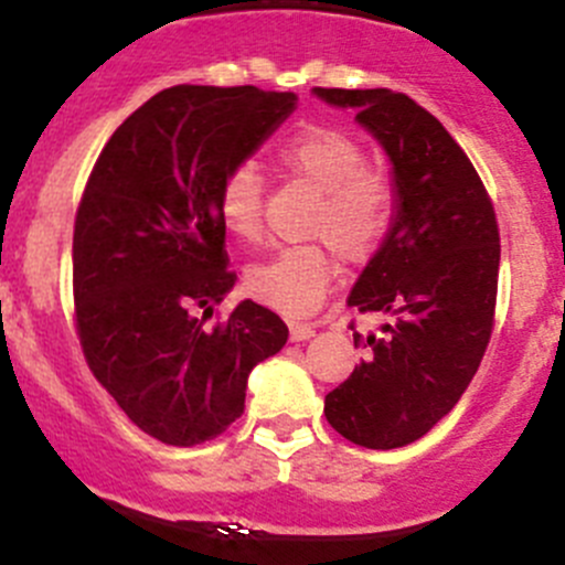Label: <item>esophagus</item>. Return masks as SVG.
I'll list each match as a JSON object with an SVG mask.
<instances>
[{
  "mask_svg": "<svg viewBox=\"0 0 565 565\" xmlns=\"http://www.w3.org/2000/svg\"><path fill=\"white\" fill-rule=\"evenodd\" d=\"M311 337H315V326H309V322H289V339L292 342H306Z\"/></svg>",
  "mask_w": 565,
  "mask_h": 565,
  "instance_id": "34e87169",
  "label": "esophagus"
}]
</instances>
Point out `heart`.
Listing matches in <instances>:
<instances>
[{
	"instance_id": "b5f03b06",
	"label": "heart",
	"mask_w": 565,
	"mask_h": 565,
	"mask_svg": "<svg viewBox=\"0 0 565 565\" xmlns=\"http://www.w3.org/2000/svg\"><path fill=\"white\" fill-rule=\"evenodd\" d=\"M284 173L317 190L306 234L331 244L339 259L364 265L381 250L394 226V182L366 166L364 146L333 126H303L278 149ZM221 223L243 243L265 237V179L254 166H239L217 193ZM337 276L333 254L322 243L287 245L270 259L248 267L245 292L289 317H306L326 300Z\"/></svg>"
}]
</instances>
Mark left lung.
<instances>
[{
    "instance_id": "left-lung-1",
    "label": "left lung",
    "mask_w": 565,
    "mask_h": 565,
    "mask_svg": "<svg viewBox=\"0 0 565 565\" xmlns=\"http://www.w3.org/2000/svg\"><path fill=\"white\" fill-rule=\"evenodd\" d=\"M355 107L394 166L397 215L348 303L392 315L381 337L353 333L361 364L326 394V419L366 450L422 439L467 392L494 331L500 226L469 157L439 118L386 87H315Z\"/></svg>"
}]
</instances>
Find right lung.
<instances>
[{"instance_id": "1", "label": "right lung", "mask_w": 565, "mask_h": 565, "mask_svg": "<svg viewBox=\"0 0 565 565\" xmlns=\"http://www.w3.org/2000/svg\"><path fill=\"white\" fill-rule=\"evenodd\" d=\"M295 93L173 85L129 115L98 154L74 221V326L87 366L162 445L217 439L245 411L259 361L287 344L276 311L234 287L221 184L295 109Z\"/></svg>"}]
</instances>
